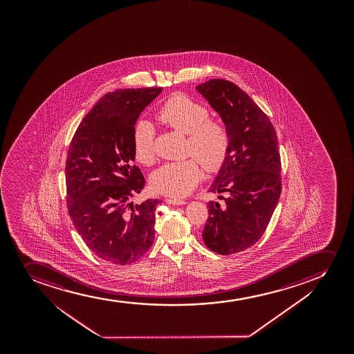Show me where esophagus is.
<instances>
[{
    "label": "esophagus",
    "instance_id": "34e87169",
    "mask_svg": "<svg viewBox=\"0 0 354 354\" xmlns=\"http://www.w3.org/2000/svg\"><path fill=\"white\" fill-rule=\"evenodd\" d=\"M165 202H167V204H171V205H183V204H185V201L177 198H167L165 199Z\"/></svg>",
    "mask_w": 354,
    "mask_h": 354
}]
</instances>
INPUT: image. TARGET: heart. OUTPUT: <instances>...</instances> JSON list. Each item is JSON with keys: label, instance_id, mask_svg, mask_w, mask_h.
<instances>
[{"label": "heart", "instance_id": "heart-1", "mask_svg": "<svg viewBox=\"0 0 354 354\" xmlns=\"http://www.w3.org/2000/svg\"><path fill=\"white\" fill-rule=\"evenodd\" d=\"M157 119L172 130L187 134V155L195 158L158 167L151 175V187L162 195L182 197L192 192L201 180L198 161L207 172L222 167L229 153L230 132L223 120L209 118L207 106L183 93L169 97L157 112ZM133 155L144 165L155 159V129L145 120L134 127Z\"/></svg>", "mask_w": 354, "mask_h": 354}]
</instances>
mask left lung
<instances>
[{"label": "left lung", "instance_id": "obj_1", "mask_svg": "<svg viewBox=\"0 0 354 354\" xmlns=\"http://www.w3.org/2000/svg\"><path fill=\"white\" fill-rule=\"evenodd\" d=\"M230 132V147L209 192L210 201L203 240L221 255L243 252L260 240L281 195L279 140L272 122L239 86L223 79L198 85ZM226 197L224 198L223 196Z\"/></svg>", "mask_w": 354, "mask_h": 354}]
</instances>
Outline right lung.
I'll use <instances>...</instances> for the list:
<instances>
[{"label":"right lung","mask_w":354,"mask_h":354,"mask_svg":"<svg viewBox=\"0 0 354 354\" xmlns=\"http://www.w3.org/2000/svg\"><path fill=\"white\" fill-rule=\"evenodd\" d=\"M162 87L109 92L86 114L66 159L67 207L91 252L125 266L139 260L155 240L160 199L129 202L145 178L134 165L133 131L142 112Z\"/></svg>","instance_id":"obj_1"}]
</instances>
